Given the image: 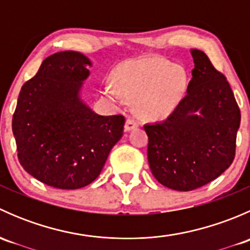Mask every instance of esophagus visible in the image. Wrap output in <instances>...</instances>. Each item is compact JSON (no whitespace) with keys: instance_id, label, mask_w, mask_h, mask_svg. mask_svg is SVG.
I'll use <instances>...</instances> for the list:
<instances>
[{"instance_id":"1","label":"esophagus","mask_w":250,"mask_h":250,"mask_svg":"<svg viewBox=\"0 0 250 250\" xmlns=\"http://www.w3.org/2000/svg\"><path fill=\"white\" fill-rule=\"evenodd\" d=\"M138 125H139L138 121L134 120V118L129 117V118H127V121H125V129L127 130V132H129V130H132V129H134V128H137Z\"/></svg>"}]
</instances>
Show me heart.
Masks as SVG:
<instances>
[{
  "mask_svg": "<svg viewBox=\"0 0 250 250\" xmlns=\"http://www.w3.org/2000/svg\"><path fill=\"white\" fill-rule=\"evenodd\" d=\"M113 82L103 88V94L110 102L122 104L125 98H137L139 113L148 118H163L185 95L188 75L184 67L169 60L147 57L121 64L113 72Z\"/></svg>",
  "mask_w": 250,
  "mask_h": 250,
  "instance_id": "heart-1",
  "label": "heart"
}]
</instances>
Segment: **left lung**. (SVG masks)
<instances>
[{"label":"left lung","instance_id":"left-lung-1","mask_svg":"<svg viewBox=\"0 0 250 250\" xmlns=\"http://www.w3.org/2000/svg\"><path fill=\"white\" fill-rule=\"evenodd\" d=\"M192 78L163 122L144 125L153 176L166 188L192 191L233 162L241 111L228 80L202 50L192 49Z\"/></svg>","mask_w":250,"mask_h":250}]
</instances>
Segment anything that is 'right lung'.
<instances>
[{"instance_id": "right-lung-1", "label": "right lung", "mask_w": 250, "mask_h": 250, "mask_svg": "<svg viewBox=\"0 0 250 250\" xmlns=\"http://www.w3.org/2000/svg\"><path fill=\"white\" fill-rule=\"evenodd\" d=\"M88 65L80 52L49 55L18 98L12 129L20 165L55 188L75 190L93 183L123 135L122 115L100 116L81 100Z\"/></svg>"}]
</instances>
